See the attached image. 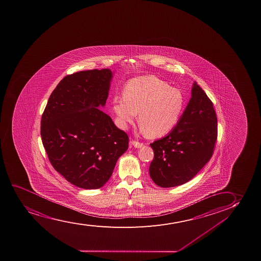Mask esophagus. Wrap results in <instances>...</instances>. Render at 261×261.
<instances>
[{
    "instance_id": "34e87169",
    "label": "esophagus",
    "mask_w": 261,
    "mask_h": 261,
    "mask_svg": "<svg viewBox=\"0 0 261 261\" xmlns=\"http://www.w3.org/2000/svg\"><path fill=\"white\" fill-rule=\"evenodd\" d=\"M132 145L134 146V147L136 148H141L143 145H144V144L143 143H141V142H138L136 141V140H133V141H132Z\"/></svg>"
}]
</instances>
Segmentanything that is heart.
<instances>
[{
    "label": "heart",
    "instance_id": "heart-1",
    "mask_svg": "<svg viewBox=\"0 0 261 261\" xmlns=\"http://www.w3.org/2000/svg\"><path fill=\"white\" fill-rule=\"evenodd\" d=\"M179 89L155 77L132 79L124 88V96L115 97L113 110L120 125L126 128L138 115L142 129L150 138L166 135L177 124L184 109Z\"/></svg>",
    "mask_w": 261,
    "mask_h": 261
}]
</instances>
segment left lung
Returning a JSON list of instances; mask_svg holds the SVG:
<instances>
[{
  "label": "left lung",
  "instance_id": "1",
  "mask_svg": "<svg viewBox=\"0 0 261 261\" xmlns=\"http://www.w3.org/2000/svg\"><path fill=\"white\" fill-rule=\"evenodd\" d=\"M217 139L213 102L195 82L191 99L177 125L150 145L154 151L149 167L151 179L161 188L188 182L211 160Z\"/></svg>",
  "mask_w": 261,
  "mask_h": 261
}]
</instances>
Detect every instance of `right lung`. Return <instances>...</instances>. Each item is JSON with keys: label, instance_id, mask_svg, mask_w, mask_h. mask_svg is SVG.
Wrapping results in <instances>:
<instances>
[{"label": "right lung", "instance_id": "add662e5", "mask_svg": "<svg viewBox=\"0 0 261 261\" xmlns=\"http://www.w3.org/2000/svg\"><path fill=\"white\" fill-rule=\"evenodd\" d=\"M112 72L81 71L57 85L41 118V137L54 169L79 188L100 189L113 173L129 137L107 114Z\"/></svg>", "mask_w": 261, "mask_h": 261}]
</instances>
